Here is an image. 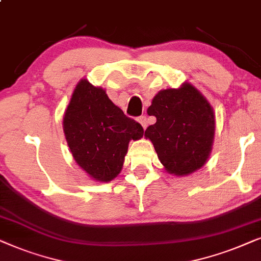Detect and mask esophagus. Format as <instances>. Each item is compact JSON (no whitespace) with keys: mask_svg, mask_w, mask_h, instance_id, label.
Masks as SVG:
<instances>
[{"mask_svg":"<svg viewBox=\"0 0 261 261\" xmlns=\"http://www.w3.org/2000/svg\"><path fill=\"white\" fill-rule=\"evenodd\" d=\"M138 121H140V124L142 125V127L144 128H147V126H148V120H147V117L145 116H142V117H140L138 118Z\"/></svg>","mask_w":261,"mask_h":261,"instance_id":"esophagus-1","label":"esophagus"}]
</instances>
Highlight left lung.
Segmentation results:
<instances>
[{
	"label": "left lung",
	"mask_w": 261,
	"mask_h": 261,
	"mask_svg": "<svg viewBox=\"0 0 261 261\" xmlns=\"http://www.w3.org/2000/svg\"><path fill=\"white\" fill-rule=\"evenodd\" d=\"M156 117L144 137L172 175L186 176L205 165L213 150L216 118L205 96L190 82L160 90L148 107Z\"/></svg>",
	"instance_id": "1"
}]
</instances>
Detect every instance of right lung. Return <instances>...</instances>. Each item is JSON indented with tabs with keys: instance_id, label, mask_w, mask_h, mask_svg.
I'll return each instance as SVG.
<instances>
[{
	"instance_id": "obj_1",
	"label": "right lung",
	"mask_w": 261,
	"mask_h": 261,
	"mask_svg": "<svg viewBox=\"0 0 261 261\" xmlns=\"http://www.w3.org/2000/svg\"><path fill=\"white\" fill-rule=\"evenodd\" d=\"M63 131L72 158L89 178L109 182L123 168L131 140L143 127L114 105L101 87L81 79L64 112Z\"/></svg>"
}]
</instances>
